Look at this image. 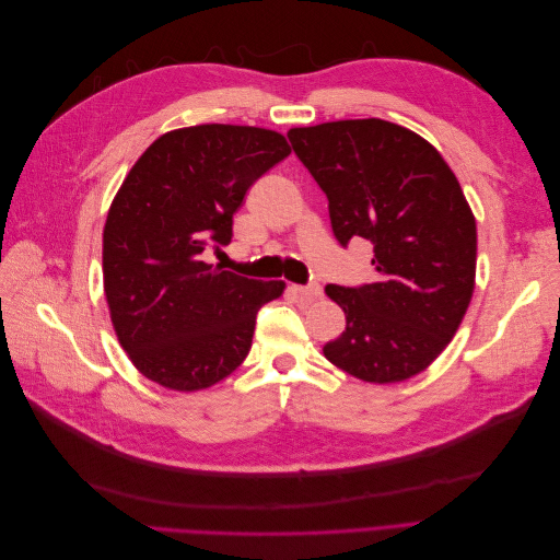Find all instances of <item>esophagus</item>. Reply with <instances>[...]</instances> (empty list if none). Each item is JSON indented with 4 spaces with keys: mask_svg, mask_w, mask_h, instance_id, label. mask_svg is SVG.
Returning <instances> with one entry per match:
<instances>
[{
    "mask_svg": "<svg viewBox=\"0 0 560 560\" xmlns=\"http://www.w3.org/2000/svg\"><path fill=\"white\" fill-rule=\"evenodd\" d=\"M294 292L306 296V299H319L322 296V287L319 282H308V284H294Z\"/></svg>",
    "mask_w": 560,
    "mask_h": 560,
    "instance_id": "34e87169",
    "label": "esophagus"
}]
</instances>
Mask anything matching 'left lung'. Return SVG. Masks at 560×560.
Instances as JSON below:
<instances>
[{"label":"left lung","mask_w":560,"mask_h":560,"mask_svg":"<svg viewBox=\"0 0 560 560\" xmlns=\"http://www.w3.org/2000/svg\"><path fill=\"white\" fill-rule=\"evenodd\" d=\"M329 200L336 241L374 245V282L327 284L346 331L325 358L366 383L428 369L460 327L477 273V222L439 151L383 118L287 132Z\"/></svg>","instance_id":"1"}]
</instances>
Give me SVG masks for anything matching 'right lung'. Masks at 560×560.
Wrapping results in <instances>:
<instances>
[{
    "label": "right lung",
    "instance_id": "obj_1",
    "mask_svg": "<svg viewBox=\"0 0 560 560\" xmlns=\"http://www.w3.org/2000/svg\"><path fill=\"white\" fill-rule=\"evenodd\" d=\"M290 156L276 130L206 124L165 132L132 165L103 235V276L118 343L142 374L194 393L233 374L280 280L206 261L231 243L249 186Z\"/></svg>",
    "mask_w": 560,
    "mask_h": 560
}]
</instances>
